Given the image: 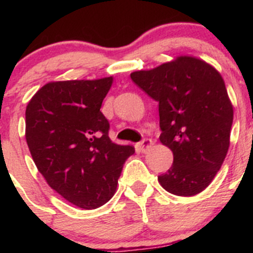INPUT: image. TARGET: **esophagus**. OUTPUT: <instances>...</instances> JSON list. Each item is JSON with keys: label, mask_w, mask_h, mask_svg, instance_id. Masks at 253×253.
Here are the masks:
<instances>
[{"label": "esophagus", "mask_w": 253, "mask_h": 253, "mask_svg": "<svg viewBox=\"0 0 253 253\" xmlns=\"http://www.w3.org/2000/svg\"><path fill=\"white\" fill-rule=\"evenodd\" d=\"M152 145H153L152 139H150V138H144V139H142V141L139 142V143H137V149H138L139 152L145 153L148 149H149L150 147H152Z\"/></svg>", "instance_id": "34e87169"}]
</instances>
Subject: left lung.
<instances>
[{
	"mask_svg": "<svg viewBox=\"0 0 253 253\" xmlns=\"http://www.w3.org/2000/svg\"><path fill=\"white\" fill-rule=\"evenodd\" d=\"M131 79L159 104V139L174 154L158 176L168 192L190 197L209 186L228 153L234 110L220 73L192 56H180Z\"/></svg>",
	"mask_w": 253,
	"mask_h": 253,
	"instance_id": "1",
	"label": "left lung"
}]
</instances>
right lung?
Listing matches in <instances>:
<instances>
[{"label": "right lung", "instance_id": "1", "mask_svg": "<svg viewBox=\"0 0 253 253\" xmlns=\"http://www.w3.org/2000/svg\"><path fill=\"white\" fill-rule=\"evenodd\" d=\"M112 77L50 82L25 110V139L40 174L52 190L83 209L111 200L131 145L109 138L101 104Z\"/></svg>", "mask_w": 253, "mask_h": 253}]
</instances>
